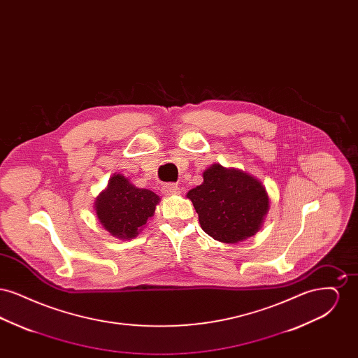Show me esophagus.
Instances as JSON below:
<instances>
[{
	"mask_svg": "<svg viewBox=\"0 0 358 358\" xmlns=\"http://www.w3.org/2000/svg\"><path fill=\"white\" fill-rule=\"evenodd\" d=\"M162 193L166 196H173V194H178L180 193V187L177 184L173 182H168L162 185Z\"/></svg>",
	"mask_w": 358,
	"mask_h": 358,
	"instance_id": "34e87169",
	"label": "esophagus"
}]
</instances>
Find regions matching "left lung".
Returning a JSON list of instances; mask_svg holds the SVG:
<instances>
[{"mask_svg":"<svg viewBox=\"0 0 358 358\" xmlns=\"http://www.w3.org/2000/svg\"><path fill=\"white\" fill-rule=\"evenodd\" d=\"M201 228L222 243H238L255 235L268 209L266 189L247 173L215 164L204 182L189 190Z\"/></svg>","mask_w":358,"mask_h":358,"instance_id":"1","label":"left lung"}]
</instances>
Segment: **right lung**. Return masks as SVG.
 <instances>
[{"label":"right lung","instance_id":"add662e5","mask_svg":"<svg viewBox=\"0 0 358 358\" xmlns=\"http://www.w3.org/2000/svg\"><path fill=\"white\" fill-rule=\"evenodd\" d=\"M159 197L149 189H139L123 176L110 178L108 187L98 197L95 210L103 227L120 238H133L152 217Z\"/></svg>","mask_w":358,"mask_h":358}]
</instances>
